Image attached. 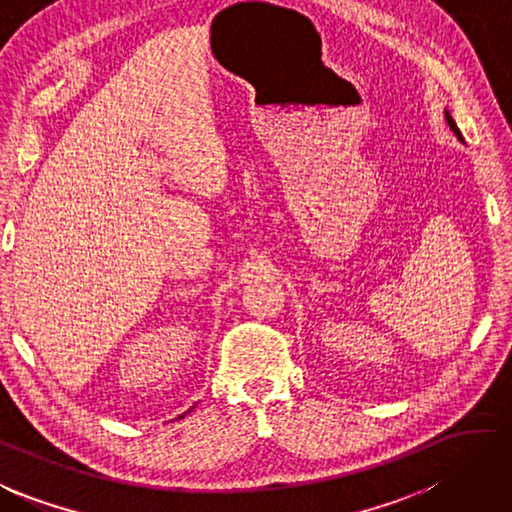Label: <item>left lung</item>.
<instances>
[{"instance_id":"obj_1","label":"left lung","mask_w":512,"mask_h":512,"mask_svg":"<svg viewBox=\"0 0 512 512\" xmlns=\"http://www.w3.org/2000/svg\"><path fill=\"white\" fill-rule=\"evenodd\" d=\"M443 111H445V120H448V125H450V129H452V132H454V136H457V138H459V141H463V136H461V132H459V127H457V123H454V118H452V114H450V109H448V107H445Z\"/></svg>"}]
</instances>
